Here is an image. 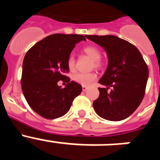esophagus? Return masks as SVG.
I'll list each match as a JSON object with an SVG mask.
<instances>
[{
	"label": "esophagus",
	"instance_id": "34e87169",
	"mask_svg": "<svg viewBox=\"0 0 160 160\" xmlns=\"http://www.w3.org/2000/svg\"><path fill=\"white\" fill-rule=\"evenodd\" d=\"M87 90H88V87H84V86H82V90H83V91H87Z\"/></svg>",
	"mask_w": 160,
	"mask_h": 160
}]
</instances>
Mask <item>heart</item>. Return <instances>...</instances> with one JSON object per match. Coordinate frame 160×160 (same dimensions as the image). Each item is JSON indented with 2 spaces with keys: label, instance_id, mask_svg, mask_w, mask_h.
Instances as JSON below:
<instances>
[{
  "label": "heart",
  "instance_id": "1",
  "mask_svg": "<svg viewBox=\"0 0 160 160\" xmlns=\"http://www.w3.org/2000/svg\"><path fill=\"white\" fill-rule=\"evenodd\" d=\"M83 52L90 58L92 61H94V66L95 67L98 68L102 66L100 62V58H101V51L98 47L94 46H88L83 49ZM67 66L70 71H73L75 68V58L73 55H70L67 59ZM97 78V75L94 73H76L73 76V80L76 82L78 84L84 86V87H88Z\"/></svg>",
  "mask_w": 160,
  "mask_h": 160
}]
</instances>
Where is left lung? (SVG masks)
Returning <instances> with one entry per match:
<instances>
[{"instance_id": "1", "label": "left lung", "mask_w": 160, "mask_h": 160, "mask_svg": "<svg viewBox=\"0 0 160 160\" xmlns=\"http://www.w3.org/2000/svg\"><path fill=\"white\" fill-rule=\"evenodd\" d=\"M86 38L102 47L108 57L107 70L98 81L105 87L98 88L99 97L93 102L94 111L109 121L128 118L145 94L149 72L142 54L132 44L114 35Z\"/></svg>"}]
</instances>
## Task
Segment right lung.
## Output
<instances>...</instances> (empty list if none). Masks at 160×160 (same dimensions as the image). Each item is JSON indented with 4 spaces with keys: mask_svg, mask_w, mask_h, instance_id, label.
<instances>
[{
    "mask_svg": "<svg viewBox=\"0 0 160 160\" xmlns=\"http://www.w3.org/2000/svg\"><path fill=\"white\" fill-rule=\"evenodd\" d=\"M83 35L56 33L46 37L29 49L22 65V89L29 107L48 119L63 116L82 88L66 77L67 59ZM68 82L64 88L57 85Z\"/></svg>",
    "mask_w": 160,
    "mask_h": 160,
    "instance_id": "obj_1",
    "label": "right lung"
}]
</instances>
